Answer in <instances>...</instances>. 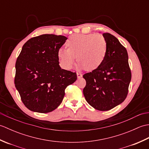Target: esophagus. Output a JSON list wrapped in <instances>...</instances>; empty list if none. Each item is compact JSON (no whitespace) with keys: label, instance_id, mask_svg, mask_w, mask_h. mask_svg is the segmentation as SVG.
<instances>
[{"label":"esophagus","instance_id":"1","mask_svg":"<svg viewBox=\"0 0 149 149\" xmlns=\"http://www.w3.org/2000/svg\"><path fill=\"white\" fill-rule=\"evenodd\" d=\"M77 78H81L82 77V76H83V74L80 72H77Z\"/></svg>","mask_w":149,"mask_h":149}]
</instances>
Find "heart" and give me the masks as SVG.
Returning a JSON list of instances; mask_svg holds the SVG:
<instances>
[{
	"label": "heart",
	"mask_w": 149,
	"mask_h": 149,
	"mask_svg": "<svg viewBox=\"0 0 149 149\" xmlns=\"http://www.w3.org/2000/svg\"><path fill=\"white\" fill-rule=\"evenodd\" d=\"M67 48H60L58 55L60 63L65 68H70L75 60L79 66L91 71L102 65L105 59L107 44L101 34H74L66 42Z\"/></svg>",
	"instance_id": "b5f03b06"
}]
</instances>
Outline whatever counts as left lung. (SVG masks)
I'll return each mask as SVG.
<instances>
[{"instance_id": "obj_1", "label": "left lung", "mask_w": 149, "mask_h": 149, "mask_svg": "<svg viewBox=\"0 0 149 149\" xmlns=\"http://www.w3.org/2000/svg\"><path fill=\"white\" fill-rule=\"evenodd\" d=\"M107 44L105 59L99 67L83 75V94L88 103L99 111H108L127 97L131 72L127 50L110 33H103Z\"/></svg>"}]
</instances>
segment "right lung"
Returning <instances> with one entry per match:
<instances>
[{
    "label": "right lung",
    "instance_id": "obj_1",
    "mask_svg": "<svg viewBox=\"0 0 149 149\" xmlns=\"http://www.w3.org/2000/svg\"><path fill=\"white\" fill-rule=\"evenodd\" d=\"M64 36L42 34L22 47L15 64V85L21 100L32 111L51 112L62 102L65 89L77 79L75 72L61 69L58 52Z\"/></svg>",
    "mask_w": 149,
    "mask_h": 149
}]
</instances>
